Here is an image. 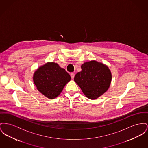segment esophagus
I'll return each instance as SVG.
<instances>
[{
	"mask_svg": "<svg viewBox=\"0 0 148 148\" xmlns=\"http://www.w3.org/2000/svg\"><path fill=\"white\" fill-rule=\"evenodd\" d=\"M70 76H71V79H74V76H75V74H74V73H71V74H70Z\"/></svg>",
	"mask_w": 148,
	"mask_h": 148,
	"instance_id": "esophagus-1",
	"label": "esophagus"
}]
</instances>
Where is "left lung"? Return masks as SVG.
<instances>
[{"instance_id": "1", "label": "left lung", "mask_w": 148, "mask_h": 148, "mask_svg": "<svg viewBox=\"0 0 148 148\" xmlns=\"http://www.w3.org/2000/svg\"><path fill=\"white\" fill-rule=\"evenodd\" d=\"M81 68L82 71L74 79L87 98L96 99L107 91L111 83L112 74L106 65L92 60L84 62Z\"/></svg>"}]
</instances>
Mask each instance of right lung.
Masks as SVG:
<instances>
[{
  "label": "right lung",
  "mask_w": 148,
  "mask_h": 148,
  "mask_svg": "<svg viewBox=\"0 0 148 148\" xmlns=\"http://www.w3.org/2000/svg\"><path fill=\"white\" fill-rule=\"evenodd\" d=\"M71 80L65 70L54 62H47L36 70L33 81L37 89L46 97L54 99Z\"/></svg>",
  "instance_id": "1"
}]
</instances>
